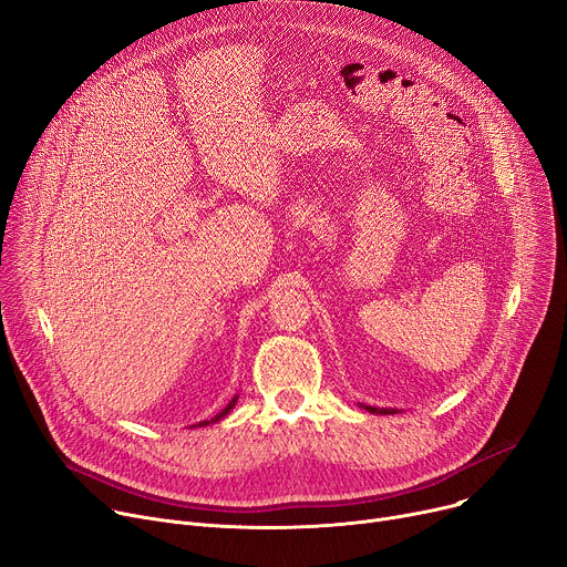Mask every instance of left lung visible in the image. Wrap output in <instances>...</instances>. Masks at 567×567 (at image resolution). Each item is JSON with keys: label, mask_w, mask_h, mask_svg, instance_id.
<instances>
[{"label": "left lung", "mask_w": 567, "mask_h": 567, "mask_svg": "<svg viewBox=\"0 0 567 567\" xmlns=\"http://www.w3.org/2000/svg\"><path fill=\"white\" fill-rule=\"evenodd\" d=\"M362 405V403H360ZM364 410H369V412H373V414H394V412H399V410H394V408H373V405H362Z\"/></svg>", "instance_id": "obj_1"}]
</instances>
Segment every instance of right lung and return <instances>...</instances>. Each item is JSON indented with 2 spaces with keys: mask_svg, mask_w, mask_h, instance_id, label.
<instances>
[{
  "mask_svg": "<svg viewBox=\"0 0 567 567\" xmlns=\"http://www.w3.org/2000/svg\"><path fill=\"white\" fill-rule=\"evenodd\" d=\"M237 399H239V396H235V399H233L228 405H225V408H223V410L216 414V417H212V420H205V422H200V424H194V426H207V424H216V422H220V420L225 417V414H228V412L235 408Z\"/></svg>",
  "mask_w": 567,
  "mask_h": 567,
  "instance_id": "1",
  "label": "right lung"
}]
</instances>
